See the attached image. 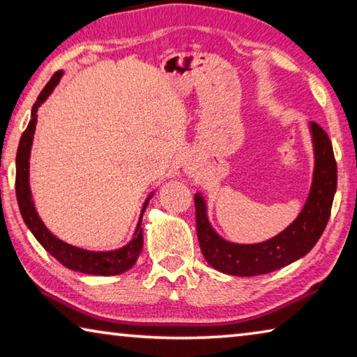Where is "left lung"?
I'll use <instances>...</instances> for the list:
<instances>
[{"instance_id": "obj_1", "label": "left lung", "mask_w": 357, "mask_h": 357, "mask_svg": "<svg viewBox=\"0 0 357 357\" xmlns=\"http://www.w3.org/2000/svg\"><path fill=\"white\" fill-rule=\"evenodd\" d=\"M315 146V173L304 209L291 225L275 238L259 244H233L222 239L206 217L200 193L195 195L197 236L203 257L223 274L252 277L273 273L307 255L328 225L337 189V162L332 143L321 126L310 123Z\"/></svg>"}]
</instances>
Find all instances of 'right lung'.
I'll return each mask as SVG.
<instances>
[{"instance_id":"add662e5","label":"right lung","mask_w":357,"mask_h":357,"mask_svg":"<svg viewBox=\"0 0 357 357\" xmlns=\"http://www.w3.org/2000/svg\"><path fill=\"white\" fill-rule=\"evenodd\" d=\"M63 72L58 70L53 74L44 89L38 96V100L33 105L31 110V121H29L28 128L22 134L19 149H17V172H15V193H17V203H19L20 214L25 220L26 227L31 229L34 238L39 241L40 245L50 253L52 257H55L59 263L66 268L72 271H78L83 274H91V275H118L123 274L126 271H129L132 266L135 264L138 255L142 253L143 249V228H142V219L138 222V227L135 229V238L130 243L123 247L119 250L112 252H89L78 249L70 244L63 243L61 239L48 231L47 227L39 219L38 213H36L34 204L31 200V190H29L28 183V168H29V151H31L34 129H36V121H38V108L44 102L53 88L56 86L59 78H61ZM148 202L144 203L143 211L146 209Z\"/></svg>"}]
</instances>
